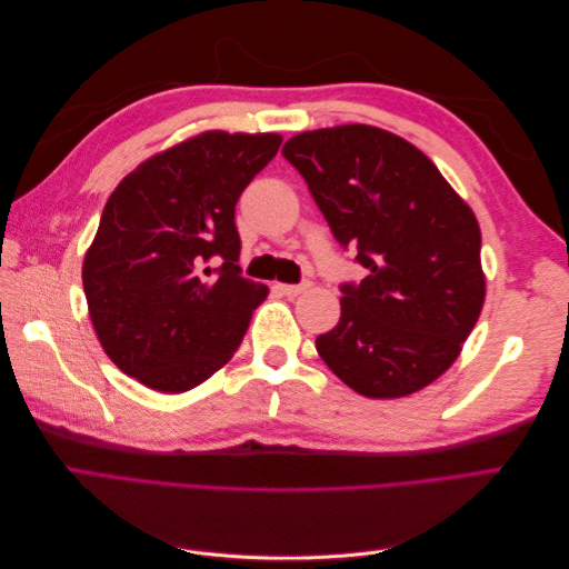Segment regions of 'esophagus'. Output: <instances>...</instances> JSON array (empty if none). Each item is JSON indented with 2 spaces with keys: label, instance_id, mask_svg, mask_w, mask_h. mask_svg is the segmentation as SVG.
Returning a JSON list of instances; mask_svg holds the SVG:
<instances>
[{
  "label": "esophagus",
  "instance_id": "34e87169",
  "mask_svg": "<svg viewBox=\"0 0 569 569\" xmlns=\"http://www.w3.org/2000/svg\"><path fill=\"white\" fill-rule=\"evenodd\" d=\"M278 289L282 291L284 297L295 299V297H301V295H303V291L308 289V284H278Z\"/></svg>",
  "mask_w": 569,
  "mask_h": 569
}]
</instances>
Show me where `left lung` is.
<instances>
[{"mask_svg":"<svg viewBox=\"0 0 569 569\" xmlns=\"http://www.w3.org/2000/svg\"><path fill=\"white\" fill-rule=\"evenodd\" d=\"M295 166L341 247L370 274L343 284L341 318L316 339L339 380L401 399L449 370L487 297L479 222L439 168L403 137L351 123L299 132Z\"/></svg>","mask_w":569,"mask_h":569,"instance_id":"1","label":"left lung"}]
</instances>
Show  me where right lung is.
Segmentation results:
<instances>
[{"label":"right lung","mask_w":569,"mask_h":569,"mask_svg":"<svg viewBox=\"0 0 569 569\" xmlns=\"http://www.w3.org/2000/svg\"><path fill=\"white\" fill-rule=\"evenodd\" d=\"M280 144L274 132L206 130L113 189L82 287L101 349L140 385L194 389L242 343L268 287L239 274L234 203Z\"/></svg>","instance_id":"obj_1"}]
</instances>
